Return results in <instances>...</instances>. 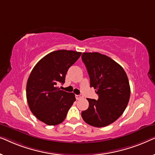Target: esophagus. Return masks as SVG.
Here are the masks:
<instances>
[{"label": "esophagus", "instance_id": "1", "mask_svg": "<svg viewBox=\"0 0 155 155\" xmlns=\"http://www.w3.org/2000/svg\"><path fill=\"white\" fill-rule=\"evenodd\" d=\"M75 97H76V99H80L83 97V96L81 94H78V95H75Z\"/></svg>", "mask_w": 155, "mask_h": 155}]
</instances>
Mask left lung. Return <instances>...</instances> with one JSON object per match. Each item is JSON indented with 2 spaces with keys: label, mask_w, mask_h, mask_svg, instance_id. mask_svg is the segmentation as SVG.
I'll return each mask as SVG.
<instances>
[{
  "label": "left lung",
  "mask_w": 155,
  "mask_h": 155,
  "mask_svg": "<svg viewBox=\"0 0 155 155\" xmlns=\"http://www.w3.org/2000/svg\"><path fill=\"white\" fill-rule=\"evenodd\" d=\"M90 80L99 99H87L89 107L82 111L84 122L101 128L118 119L128 105L130 88L126 72L109 56L97 52L82 53Z\"/></svg>",
  "instance_id": "left-lung-1"
}]
</instances>
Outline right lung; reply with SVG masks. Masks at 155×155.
I'll list each match as a JSON object with an SVG mask.
<instances>
[{"label": "right lung", "mask_w": 155, "mask_h": 155, "mask_svg": "<svg viewBox=\"0 0 155 155\" xmlns=\"http://www.w3.org/2000/svg\"><path fill=\"white\" fill-rule=\"evenodd\" d=\"M81 54L69 50L51 52L36 64L29 75L26 88L29 107L37 118L46 125L62 123L75 101L73 93L56 86L64 83L68 70Z\"/></svg>", "instance_id": "obj_1"}]
</instances>
